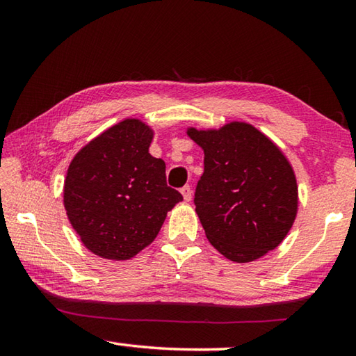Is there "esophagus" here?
Returning a JSON list of instances; mask_svg holds the SVG:
<instances>
[{
    "label": "esophagus",
    "instance_id": "obj_1",
    "mask_svg": "<svg viewBox=\"0 0 356 356\" xmlns=\"http://www.w3.org/2000/svg\"><path fill=\"white\" fill-rule=\"evenodd\" d=\"M180 193H182V196H184V200L188 202V201H191V197H193V190H191V186L190 185H185L182 190H180Z\"/></svg>",
    "mask_w": 356,
    "mask_h": 356
}]
</instances>
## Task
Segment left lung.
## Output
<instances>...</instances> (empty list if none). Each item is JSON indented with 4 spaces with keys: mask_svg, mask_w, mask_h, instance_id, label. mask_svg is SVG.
Segmentation results:
<instances>
[{
    "mask_svg": "<svg viewBox=\"0 0 356 356\" xmlns=\"http://www.w3.org/2000/svg\"><path fill=\"white\" fill-rule=\"evenodd\" d=\"M204 150L195 193L196 213L215 250L245 264L284 240L298 210L292 165L276 144L246 122L220 129H186Z\"/></svg>",
    "mask_w": 356,
    "mask_h": 356,
    "instance_id": "8db88e82",
    "label": "left lung"
}]
</instances>
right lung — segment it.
<instances>
[{
  "instance_id": "obj_1",
  "label": "right lung",
  "mask_w": 356,
  "mask_h": 356,
  "mask_svg": "<svg viewBox=\"0 0 356 356\" xmlns=\"http://www.w3.org/2000/svg\"><path fill=\"white\" fill-rule=\"evenodd\" d=\"M154 130L130 118L81 147L64 180V207L86 248L127 261L154 242L184 200L166 184V165L149 154Z\"/></svg>"
}]
</instances>
